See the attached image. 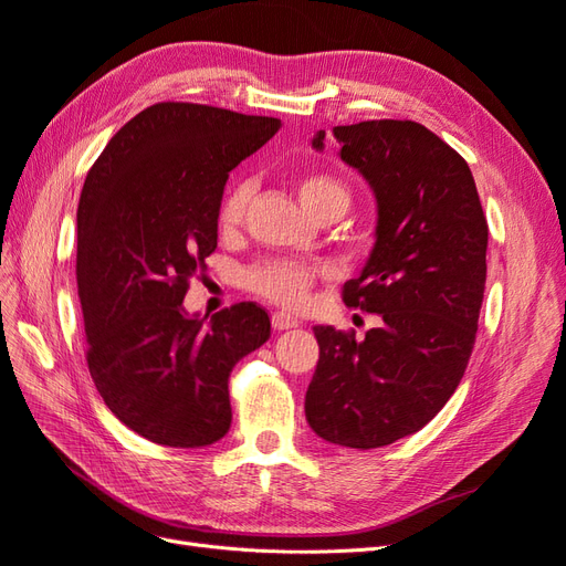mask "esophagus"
<instances>
[{
	"label": "esophagus",
	"instance_id": "1",
	"mask_svg": "<svg viewBox=\"0 0 566 566\" xmlns=\"http://www.w3.org/2000/svg\"><path fill=\"white\" fill-rule=\"evenodd\" d=\"M271 323H273V331H290V328H297V325H300V321L295 316L283 314V312H273Z\"/></svg>",
	"mask_w": 566,
	"mask_h": 566
}]
</instances>
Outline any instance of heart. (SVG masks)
I'll return each instance as SVG.
<instances>
[{
  "mask_svg": "<svg viewBox=\"0 0 566 566\" xmlns=\"http://www.w3.org/2000/svg\"><path fill=\"white\" fill-rule=\"evenodd\" d=\"M297 196L304 205V210L314 214L321 208H328V205H339V208L347 210L349 196L337 179L325 177V175H312L304 177L297 184ZM250 202V181H238L233 184L224 200L219 205V229L221 231H233L241 227ZM316 266L300 264V262H287V260H266L254 264L245 271L243 283L252 293L262 295L271 302H279L290 310H297L310 297V287L316 279Z\"/></svg>",
  "mask_w": 566,
  "mask_h": 566,
  "instance_id": "b5f03b06",
  "label": "heart"
}]
</instances>
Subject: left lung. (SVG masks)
Returning a JSON list of instances; mask_svg holds the SVG:
<instances>
[{
  "instance_id": "left-lung-1",
  "label": "left lung",
  "mask_w": 566,
  "mask_h": 566,
  "mask_svg": "<svg viewBox=\"0 0 566 566\" xmlns=\"http://www.w3.org/2000/svg\"><path fill=\"white\" fill-rule=\"evenodd\" d=\"M339 158L378 202L375 245L347 306L380 314L364 339L316 325L306 389L312 430L337 447L380 449L447 406L465 375L486 285L489 227L468 163L410 119L333 127ZM325 132L312 146L323 150Z\"/></svg>"
}]
</instances>
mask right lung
Listing matches in <instances>:
<instances>
[{
  "label": "right lung",
  "instance_id": "add662e5",
  "mask_svg": "<svg viewBox=\"0 0 566 566\" xmlns=\"http://www.w3.org/2000/svg\"><path fill=\"white\" fill-rule=\"evenodd\" d=\"M281 119L156 104L92 165L77 205V295L92 380L113 416L148 441L210 447L229 432V375L271 335L262 306L188 316L208 269L229 172Z\"/></svg>",
  "mask_w": 566,
  "mask_h": 566
}]
</instances>
